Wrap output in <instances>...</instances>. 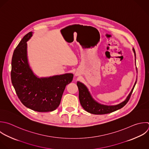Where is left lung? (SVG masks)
Returning a JSON list of instances; mask_svg holds the SVG:
<instances>
[{
	"instance_id": "1",
	"label": "left lung",
	"mask_w": 149,
	"mask_h": 149,
	"mask_svg": "<svg viewBox=\"0 0 149 149\" xmlns=\"http://www.w3.org/2000/svg\"><path fill=\"white\" fill-rule=\"evenodd\" d=\"M133 51L134 54V56H136L134 49L133 48ZM136 81L134 85L133 88H132L130 93L129 94L128 97L126 99L125 101L122 102V103L113 106H107L104 105L98 104L96 101H95L93 98L91 97L89 91H88L87 88L81 83L77 81V86L79 88V97L81 105L82 107L88 112L95 114V115H102L107 114L112 112H114L121 108L123 107L129 101L130 96L132 94L134 87L136 85Z\"/></svg>"
}]
</instances>
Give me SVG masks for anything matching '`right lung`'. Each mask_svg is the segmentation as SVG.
Wrapping results in <instances>:
<instances>
[{"label":"right lung","mask_w":149,"mask_h":149,"mask_svg":"<svg viewBox=\"0 0 149 149\" xmlns=\"http://www.w3.org/2000/svg\"><path fill=\"white\" fill-rule=\"evenodd\" d=\"M33 35L27 34L15 49L12 59L11 80L17 95L26 107L37 112H50L59 105L66 85L73 74L68 73L48 78H38L29 67L27 41Z\"/></svg>","instance_id":"1"}]
</instances>
